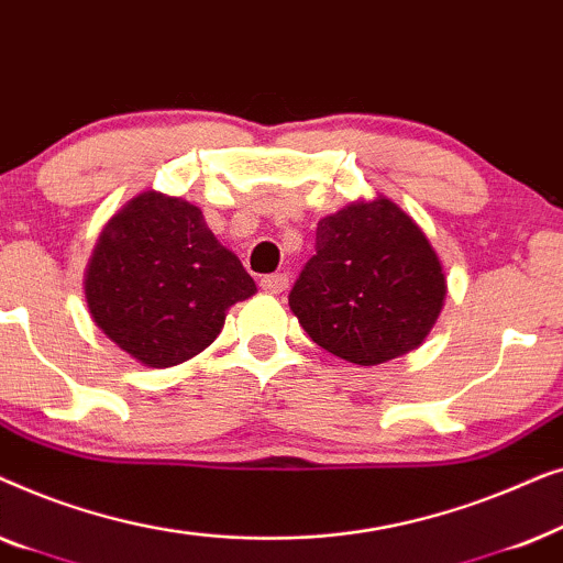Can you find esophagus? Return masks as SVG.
Here are the masks:
<instances>
[{"mask_svg":"<svg viewBox=\"0 0 563 563\" xmlns=\"http://www.w3.org/2000/svg\"><path fill=\"white\" fill-rule=\"evenodd\" d=\"M289 287V276L287 274H268L261 279V289L268 291V295H282L284 289Z\"/></svg>","mask_w":563,"mask_h":563,"instance_id":"esophagus-1","label":"esophagus"}]
</instances>
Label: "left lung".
Wrapping results in <instances>:
<instances>
[{
    "mask_svg": "<svg viewBox=\"0 0 563 563\" xmlns=\"http://www.w3.org/2000/svg\"><path fill=\"white\" fill-rule=\"evenodd\" d=\"M433 245L389 199L322 218L289 307L320 349L376 366L418 349L443 307Z\"/></svg>",
    "mask_w": 563,
    "mask_h": 563,
    "instance_id": "left-lung-1",
    "label": "left lung"
}]
</instances>
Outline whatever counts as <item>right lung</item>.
<instances>
[{
  "mask_svg": "<svg viewBox=\"0 0 563 563\" xmlns=\"http://www.w3.org/2000/svg\"><path fill=\"white\" fill-rule=\"evenodd\" d=\"M256 291L202 210L145 191L107 222L87 272V302L104 335L145 366L205 351L230 305Z\"/></svg>",
  "mask_w": 563,
  "mask_h": 563,
  "instance_id": "right-lung-1",
  "label": "right lung"
}]
</instances>
